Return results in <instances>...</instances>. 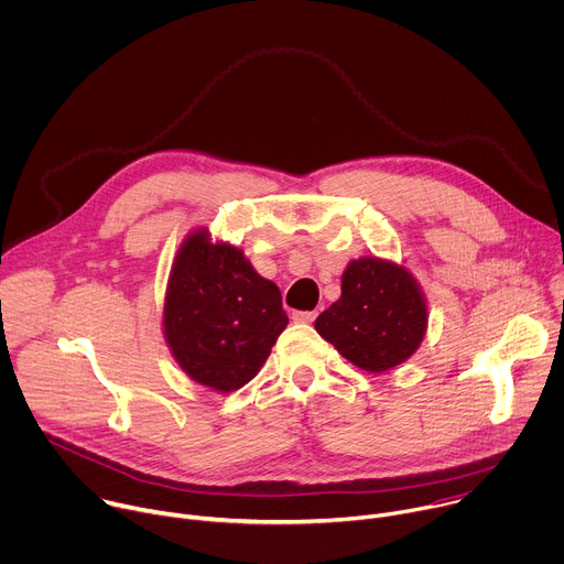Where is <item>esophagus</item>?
<instances>
[{"instance_id": "1", "label": "esophagus", "mask_w": 564, "mask_h": 564, "mask_svg": "<svg viewBox=\"0 0 564 564\" xmlns=\"http://www.w3.org/2000/svg\"><path fill=\"white\" fill-rule=\"evenodd\" d=\"M315 317H317L315 311H295V313H293V319H295V322H304V324H311Z\"/></svg>"}]
</instances>
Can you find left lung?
Masks as SVG:
<instances>
[{
    "instance_id": "1",
    "label": "left lung",
    "mask_w": 564,
    "mask_h": 564,
    "mask_svg": "<svg viewBox=\"0 0 564 564\" xmlns=\"http://www.w3.org/2000/svg\"><path fill=\"white\" fill-rule=\"evenodd\" d=\"M426 300L417 280L380 258L349 262L343 295L315 319V330L351 365L369 373L406 362L424 340Z\"/></svg>"
}]
</instances>
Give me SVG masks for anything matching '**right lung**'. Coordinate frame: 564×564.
Returning <instances> with one entry per match:
<instances>
[{"mask_svg":"<svg viewBox=\"0 0 564 564\" xmlns=\"http://www.w3.org/2000/svg\"><path fill=\"white\" fill-rule=\"evenodd\" d=\"M280 289L245 251L197 229L182 242L164 297V337L197 384L231 393L251 382L286 328Z\"/></svg>","mask_w":564,"mask_h":564,"instance_id":"obj_1","label":"right lung"}]
</instances>
